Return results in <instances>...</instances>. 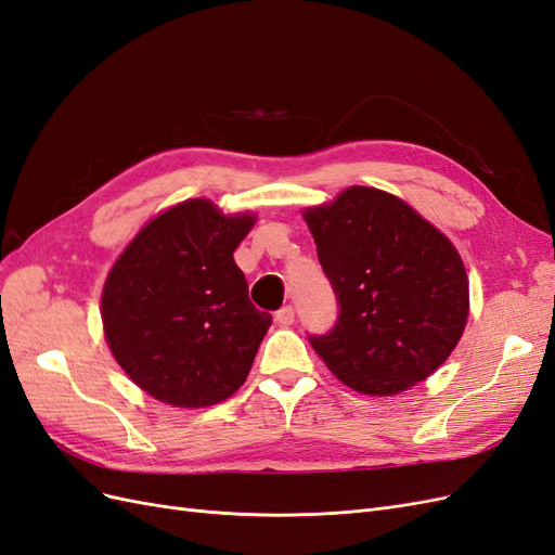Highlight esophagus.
I'll return each mask as SVG.
<instances>
[{
	"label": "esophagus",
	"mask_w": 555,
	"mask_h": 555,
	"mask_svg": "<svg viewBox=\"0 0 555 555\" xmlns=\"http://www.w3.org/2000/svg\"><path fill=\"white\" fill-rule=\"evenodd\" d=\"M294 319H296L294 306H282V308L275 312V322H278L280 326H292Z\"/></svg>",
	"instance_id": "esophagus-1"
}]
</instances>
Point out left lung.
<instances>
[{
	"label": "left lung",
	"mask_w": 555,
	"mask_h": 555,
	"mask_svg": "<svg viewBox=\"0 0 555 555\" xmlns=\"http://www.w3.org/2000/svg\"><path fill=\"white\" fill-rule=\"evenodd\" d=\"M338 319L308 335L351 389L391 396L447 361L467 319V275L456 247L405 201L349 188L304 212Z\"/></svg>",
	"instance_id": "obj_1"
}]
</instances>
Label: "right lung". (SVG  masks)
Listing matches in <instances>:
<instances>
[{"label": "right lung", "mask_w": 555, "mask_h": 555, "mask_svg": "<svg viewBox=\"0 0 555 555\" xmlns=\"http://www.w3.org/2000/svg\"><path fill=\"white\" fill-rule=\"evenodd\" d=\"M255 224L206 198L157 215L111 268L102 319L115 361L143 391L204 408L241 389L273 317L251 306L233 249Z\"/></svg>", "instance_id": "right-lung-1"}]
</instances>
